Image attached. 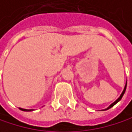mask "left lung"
I'll use <instances>...</instances> for the list:
<instances>
[{
    "label": "left lung",
    "instance_id": "8db88e82",
    "mask_svg": "<svg viewBox=\"0 0 132 132\" xmlns=\"http://www.w3.org/2000/svg\"><path fill=\"white\" fill-rule=\"evenodd\" d=\"M126 88H127V85H125V88H124L123 91H122V94L120 95V97H119L118 98V99H117V100H116V101H115V102H114V103H112L111 105H110V106H109V107H108L107 109H106V110H108V109H110V108H111V107H112V106H114V105H115L116 103H117L118 102H119V101H120V100L122 99V96H123V94H124V93H125V91H126Z\"/></svg>",
    "mask_w": 132,
    "mask_h": 132
}]
</instances>
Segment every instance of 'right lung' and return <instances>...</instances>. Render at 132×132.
<instances>
[{"instance_id":"right-lung-1","label":"right lung","mask_w":132,"mask_h":132,"mask_svg":"<svg viewBox=\"0 0 132 132\" xmlns=\"http://www.w3.org/2000/svg\"><path fill=\"white\" fill-rule=\"evenodd\" d=\"M21 110H23V111H31L33 110H26V109H22V108H19Z\"/></svg>"}]
</instances>
